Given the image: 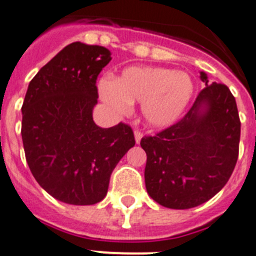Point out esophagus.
Returning <instances> with one entry per match:
<instances>
[{"label": "esophagus", "instance_id": "esophagus-1", "mask_svg": "<svg viewBox=\"0 0 256 256\" xmlns=\"http://www.w3.org/2000/svg\"><path fill=\"white\" fill-rule=\"evenodd\" d=\"M134 140H136V144H138L142 140V133L140 130H134Z\"/></svg>", "mask_w": 256, "mask_h": 256}]
</instances>
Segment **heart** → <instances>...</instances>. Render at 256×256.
Here are the masks:
<instances>
[{
	"mask_svg": "<svg viewBox=\"0 0 256 256\" xmlns=\"http://www.w3.org/2000/svg\"><path fill=\"white\" fill-rule=\"evenodd\" d=\"M100 96L115 112L124 114L133 102H142L141 112L150 126L162 128L177 122L194 94V82L187 73L169 68L132 66L119 78H104Z\"/></svg>",
	"mask_w": 256,
	"mask_h": 256,
	"instance_id": "1",
	"label": "heart"
}]
</instances>
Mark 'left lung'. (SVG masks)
Masks as SVG:
<instances>
[{
    "mask_svg": "<svg viewBox=\"0 0 256 256\" xmlns=\"http://www.w3.org/2000/svg\"><path fill=\"white\" fill-rule=\"evenodd\" d=\"M205 88L178 123L144 136L148 194L169 209H191L216 196L230 180L238 158L240 123L236 100L222 83Z\"/></svg>",
    "mask_w": 256,
    "mask_h": 256,
    "instance_id": "obj_1",
    "label": "left lung"
}]
</instances>
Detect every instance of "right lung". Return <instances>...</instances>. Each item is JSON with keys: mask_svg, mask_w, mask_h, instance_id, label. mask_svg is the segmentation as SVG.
<instances>
[{"mask_svg": "<svg viewBox=\"0 0 256 256\" xmlns=\"http://www.w3.org/2000/svg\"><path fill=\"white\" fill-rule=\"evenodd\" d=\"M112 60L102 46L73 42L30 80L22 112L26 162L56 200L94 205L104 200L119 160L136 144L130 126L100 128L92 116L97 76Z\"/></svg>", "mask_w": 256, "mask_h": 256, "instance_id": "1", "label": "right lung"}]
</instances>
